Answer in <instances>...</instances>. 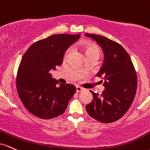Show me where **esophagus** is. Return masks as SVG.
Segmentation results:
<instances>
[{"instance_id":"34e87169","label":"esophagus","mask_w":150,"mask_h":150,"mask_svg":"<svg viewBox=\"0 0 150 150\" xmlns=\"http://www.w3.org/2000/svg\"><path fill=\"white\" fill-rule=\"evenodd\" d=\"M76 92H81L83 90V88L80 86H76Z\"/></svg>"}]
</instances>
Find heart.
Here are the masks:
<instances>
[{
  "label": "heart",
  "mask_w": 150,
  "mask_h": 150,
  "mask_svg": "<svg viewBox=\"0 0 150 150\" xmlns=\"http://www.w3.org/2000/svg\"><path fill=\"white\" fill-rule=\"evenodd\" d=\"M80 47L84 51L86 57H95L98 58L100 56V50L98 47L96 45L94 44L89 42H81L79 45ZM71 52V50H67L66 55L68 54Z\"/></svg>",
  "instance_id": "1"
}]
</instances>
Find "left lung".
<instances>
[{"mask_svg":"<svg viewBox=\"0 0 150 150\" xmlns=\"http://www.w3.org/2000/svg\"><path fill=\"white\" fill-rule=\"evenodd\" d=\"M103 52L104 60L96 76L105 89L102 94L91 92L93 100L86 105L88 115L100 122L109 123L122 117L132 103L137 91V75L128 53L110 39L86 33Z\"/></svg>","mask_w":150,"mask_h":150,"instance_id":"8db88e82","label":"left lung"}]
</instances>
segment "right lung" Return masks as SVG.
I'll list each match as a JSON object with an SVG mask.
<instances>
[{
  "mask_svg": "<svg viewBox=\"0 0 150 150\" xmlns=\"http://www.w3.org/2000/svg\"><path fill=\"white\" fill-rule=\"evenodd\" d=\"M80 35H54L36 42L25 52L18 74L16 86L25 108L42 119H52L66 110L76 92L71 84H60L50 70L63 62L65 52Z\"/></svg>",
  "mask_w": 150,
  "mask_h": 150,
  "instance_id": "obj_1",
  "label": "right lung"
}]
</instances>
